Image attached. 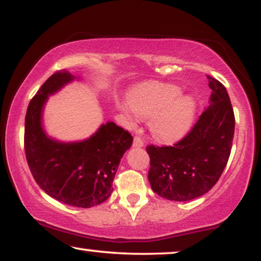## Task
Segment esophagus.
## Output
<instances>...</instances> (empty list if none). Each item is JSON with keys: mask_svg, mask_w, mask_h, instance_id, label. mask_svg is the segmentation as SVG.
Masks as SVG:
<instances>
[{"mask_svg": "<svg viewBox=\"0 0 261 261\" xmlns=\"http://www.w3.org/2000/svg\"><path fill=\"white\" fill-rule=\"evenodd\" d=\"M144 146V140L139 137V135H135L134 141H133V147H142Z\"/></svg>", "mask_w": 261, "mask_h": 261, "instance_id": "34e87169", "label": "esophagus"}]
</instances>
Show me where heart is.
<instances>
[{
  "mask_svg": "<svg viewBox=\"0 0 261 261\" xmlns=\"http://www.w3.org/2000/svg\"><path fill=\"white\" fill-rule=\"evenodd\" d=\"M180 89L173 84L152 83L130 96L129 106H122L128 122L134 114L148 119L153 137L162 142H174L188 133L194 122L196 103L190 96H179Z\"/></svg>",
  "mask_w": 261,
  "mask_h": 261,
  "instance_id": "obj_1",
  "label": "heart"
}]
</instances>
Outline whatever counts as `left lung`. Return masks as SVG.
Wrapping results in <instances>:
<instances>
[{
    "instance_id": "8db88e82",
    "label": "left lung",
    "mask_w": 261,
    "mask_h": 261,
    "mask_svg": "<svg viewBox=\"0 0 261 261\" xmlns=\"http://www.w3.org/2000/svg\"><path fill=\"white\" fill-rule=\"evenodd\" d=\"M213 103L184 138L172 146L148 145L152 190L170 201L185 202L204 195L220 179L233 145L235 117L224 85L212 76Z\"/></svg>"
}]
</instances>
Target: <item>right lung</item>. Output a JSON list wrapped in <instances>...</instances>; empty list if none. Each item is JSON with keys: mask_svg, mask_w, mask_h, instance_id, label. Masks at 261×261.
<instances>
[{"mask_svg": "<svg viewBox=\"0 0 261 261\" xmlns=\"http://www.w3.org/2000/svg\"><path fill=\"white\" fill-rule=\"evenodd\" d=\"M57 71L31 99L24 121V153L37 184L65 204L91 208L109 198L123 153L133 144L129 132L114 122L102 124L88 140L57 142L41 128V110L49 94L72 80Z\"/></svg>", "mask_w": 261, "mask_h": 261, "instance_id": "obj_1", "label": "right lung"}]
</instances>
